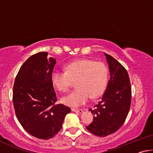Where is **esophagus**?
Here are the masks:
<instances>
[{"mask_svg":"<svg viewBox=\"0 0 153 153\" xmlns=\"http://www.w3.org/2000/svg\"><path fill=\"white\" fill-rule=\"evenodd\" d=\"M71 111H74V112H77L79 113H82L83 112L82 109H77V108H71Z\"/></svg>","mask_w":153,"mask_h":153,"instance_id":"34e87169","label":"esophagus"}]
</instances>
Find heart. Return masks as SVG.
Instances as JSON below:
<instances>
[{"instance_id": "1", "label": "heart", "mask_w": 153, "mask_h": 153, "mask_svg": "<svg viewBox=\"0 0 153 153\" xmlns=\"http://www.w3.org/2000/svg\"><path fill=\"white\" fill-rule=\"evenodd\" d=\"M65 71L55 69L51 81L56 89L67 92L76 81L77 88L61 98L65 105L79 107L88 100L90 96L94 98L102 94L108 80V69L101 62L90 59H79L65 66Z\"/></svg>"}]
</instances>
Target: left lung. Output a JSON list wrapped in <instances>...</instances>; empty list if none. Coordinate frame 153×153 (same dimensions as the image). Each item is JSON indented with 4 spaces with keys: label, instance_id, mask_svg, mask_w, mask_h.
Segmentation results:
<instances>
[{
    "label": "left lung",
    "instance_id": "1",
    "mask_svg": "<svg viewBox=\"0 0 153 153\" xmlns=\"http://www.w3.org/2000/svg\"><path fill=\"white\" fill-rule=\"evenodd\" d=\"M110 79L101 100L90 108L93 121L86 129L95 136L105 137L120 129L128 115L131 99L130 80L126 69L113 56L105 53Z\"/></svg>",
    "mask_w": 153,
    "mask_h": 153
}]
</instances>
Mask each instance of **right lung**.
I'll list each match as a JSON object with an SVG mask.
<instances>
[{
	"mask_svg": "<svg viewBox=\"0 0 153 153\" xmlns=\"http://www.w3.org/2000/svg\"><path fill=\"white\" fill-rule=\"evenodd\" d=\"M48 53L40 52L28 58L20 67L13 90V102L16 117L30 135L48 140L62 128L71 108L56 104V95L51 81L56 63Z\"/></svg>",
	"mask_w": 153,
	"mask_h": 153,
	"instance_id": "add662e5",
	"label": "right lung"
}]
</instances>
